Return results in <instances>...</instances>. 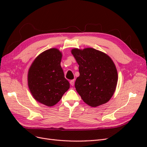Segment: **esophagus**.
Wrapping results in <instances>:
<instances>
[{
    "instance_id": "obj_1",
    "label": "esophagus",
    "mask_w": 147,
    "mask_h": 147,
    "mask_svg": "<svg viewBox=\"0 0 147 147\" xmlns=\"http://www.w3.org/2000/svg\"><path fill=\"white\" fill-rule=\"evenodd\" d=\"M74 83H75L74 80H70V85L74 86Z\"/></svg>"
}]
</instances>
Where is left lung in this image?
I'll return each mask as SVG.
<instances>
[{
  "label": "left lung",
  "mask_w": 147,
  "mask_h": 147,
  "mask_svg": "<svg viewBox=\"0 0 147 147\" xmlns=\"http://www.w3.org/2000/svg\"><path fill=\"white\" fill-rule=\"evenodd\" d=\"M72 53L79 65L80 76L75 87L83 100L93 107L107 102L118 82L117 70L112 59L92 48H75Z\"/></svg>",
  "instance_id": "left-lung-1"
}]
</instances>
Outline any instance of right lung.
Here are the masks:
<instances>
[{"label": "right lung", "mask_w": 147, "mask_h": 147, "mask_svg": "<svg viewBox=\"0 0 147 147\" xmlns=\"http://www.w3.org/2000/svg\"><path fill=\"white\" fill-rule=\"evenodd\" d=\"M61 58L57 49H50L38 55L29 70L31 94L35 100L48 107L56 104L70 87L61 68Z\"/></svg>", "instance_id": "right-lung-1"}]
</instances>
